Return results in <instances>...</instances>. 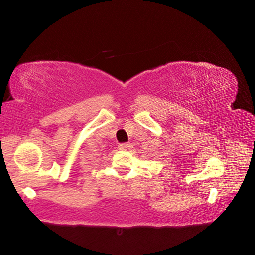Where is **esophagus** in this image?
<instances>
[{"mask_svg": "<svg viewBox=\"0 0 255 255\" xmlns=\"http://www.w3.org/2000/svg\"><path fill=\"white\" fill-rule=\"evenodd\" d=\"M128 147H129V145H128V144H120V145L118 146L119 150H127V149H128Z\"/></svg>", "mask_w": 255, "mask_h": 255, "instance_id": "1", "label": "esophagus"}]
</instances>
